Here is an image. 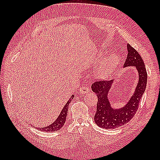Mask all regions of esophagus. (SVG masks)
Listing matches in <instances>:
<instances>
[{
    "label": "esophagus",
    "mask_w": 160,
    "mask_h": 160,
    "mask_svg": "<svg viewBox=\"0 0 160 160\" xmlns=\"http://www.w3.org/2000/svg\"><path fill=\"white\" fill-rule=\"evenodd\" d=\"M89 91V89L87 87L82 86V87L80 88L79 89V93L80 94H86Z\"/></svg>",
    "instance_id": "esophagus-1"
}]
</instances>
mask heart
<instances>
[{
	"instance_id": "b5f03b06",
	"label": "heart",
	"mask_w": 160,
	"mask_h": 160,
	"mask_svg": "<svg viewBox=\"0 0 160 160\" xmlns=\"http://www.w3.org/2000/svg\"><path fill=\"white\" fill-rule=\"evenodd\" d=\"M118 58L116 55L113 54L107 57L105 60L102 67H101L100 73L102 76L107 77L113 72L118 63Z\"/></svg>"
}]
</instances>
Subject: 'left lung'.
Returning a JSON list of instances; mask_svg holds the SVG:
<instances>
[{
  "label": "left lung",
  "mask_w": 160,
  "mask_h": 160,
  "mask_svg": "<svg viewBox=\"0 0 160 160\" xmlns=\"http://www.w3.org/2000/svg\"><path fill=\"white\" fill-rule=\"evenodd\" d=\"M128 54L124 67L133 66L139 73V82L135 93L127 104L120 109H113L108 100L107 94L111 91L113 81L97 80L91 85V89L97 94V110L94 121L100 128H115L128 123L138 109L141 98L144 93L147 82V72L140 54L133 47L127 44Z\"/></svg>",
  "instance_id": "obj_1"
}]
</instances>
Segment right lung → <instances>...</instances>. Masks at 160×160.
<instances>
[{
	"mask_svg": "<svg viewBox=\"0 0 160 160\" xmlns=\"http://www.w3.org/2000/svg\"><path fill=\"white\" fill-rule=\"evenodd\" d=\"M73 95L71 96L70 99L68 100L67 104H65L62 108V111L60 113L59 116L56 119V120L52 123V124H50L48 127H42V128H38L40 131H47V132H52V131H58L59 129H60L63 127L64 124L65 123L66 121V117H67V111H68V108H69V105L71 102V101L72 100L73 98Z\"/></svg>",
	"mask_w": 160,
	"mask_h": 160,
	"instance_id": "1",
	"label": "right lung"
}]
</instances>
